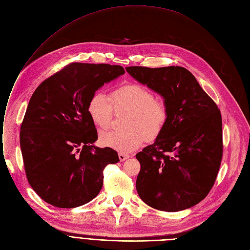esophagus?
<instances>
[{"mask_svg": "<svg viewBox=\"0 0 250 250\" xmlns=\"http://www.w3.org/2000/svg\"><path fill=\"white\" fill-rule=\"evenodd\" d=\"M118 156H119L120 161H125L126 159H128L130 157L128 154H124V153H119Z\"/></svg>", "mask_w": 250, "mask_h": 250, "instance_id": "esophagus-1", "label": "esophagus"}]
</instances>
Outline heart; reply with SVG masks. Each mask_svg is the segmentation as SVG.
<instances>
[{
  "instance_id": "obj_1",
  "label": "heart",
  "mask_w": 250,
  "mask_h": 250,
  "mask_svg": "<svg viewBox=\"0 0 250 250\" xmlns=\"http://www.w3.org/2000/svg\"><path fill=\"white\" fill-rule=\"evenodd\" d=\"M114 110L129 111L126 130H112L100 135L103 146L128 154L141 147L145 141L157 139L168 122L169 109L163 100L155 99V94L146 86L130 83L114 90L110 98L101 92L92 95L87 112L92 122L101 129L110 127Z\"/></svg>"
}]
</instances>
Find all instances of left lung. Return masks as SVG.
Segmentation results:
<instances>
[{"label":"left lung","instance_id":"left-lung-1","mask_svg":"<svg viewBox=\"0 0 250 250\" xmlns=\"http://www.w3.org/2000/svg\"><path fill=\"white\" fill-rule=\"evenodd\" d=\"M126 71L159 93L169 109L161 135L136 154L141 165L136 180L140 198L167 212L194 206L213 187L220 168V110L183 67L132 66Z\"/></svg>","mask_w":250,"mask_h":250}]
</instances>
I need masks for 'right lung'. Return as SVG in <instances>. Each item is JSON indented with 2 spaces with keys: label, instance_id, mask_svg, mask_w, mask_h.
Wrapping results in <instances>:
<instances>
[{
  "label": "right lung",
  "instance_id": "right-lung-1",
  "mask_svg": "<svg viewBox=\"0 0 250 250\" xmlns=\"http://www.w3.org/2000/svg\"><path fill=\"white\" fill-rule=\"evenodd\" d=\"M124 73L117 65L74 62L33 93L20 145L28 182L47 203L74 208L90 202L103 186L105 167L119 161L114 149L93 145L98 134L87 105L104 83Z\"/></svg>",
  "mask_w": 250,
  "mask_h": 250
}]
</instances>
